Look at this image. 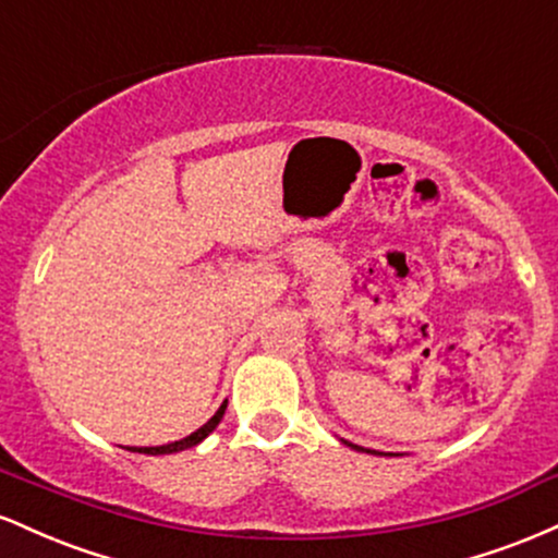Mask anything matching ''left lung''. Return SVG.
Returning <instances> with one entry per match:
<instances>
[{"mask_svg":"<svg viewBox=\"0 0 558 558\" xmlns=\"http://www.w3.org/2000/svg\"><path fill=\"white\" fill-rule=\"evenodd\" d=\"M343 440V438H341ZM343 444L345 446H351V448H354V451H367V453H377V451H369V448H362V446H354V444H349V440H343Z\"/></svg>","mask_w":558,"mask_h":558,"instance_id":"left-lung-1","label":"left lung"}]
</instances>
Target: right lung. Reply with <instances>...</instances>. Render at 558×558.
<instances>
[{"mask_svg": "<svg viewBox=\"0 0 558 558\" xmlns=\"http://www.w3.org/2000/svg\"><path fill=\"white\" fill-rule=\"evenodd\" d=\"M226 407H228V401H222V407L217 409L215 412V417L209 420V422H204L202 427H198L196 433H191V435H185V438H181V440H175V444H165V446H144V448H128V451H138V453H151V457H159V453H175V451H185V448H194V446H198L202 444L204 438H207L209 433L215 430L217 425H220V420H222V414H226Z\"/></svg>", "mask_w": 558, "mask_h": 558, "instance_id": "right-lung-1", "label": "right lung"}]
</instances>
